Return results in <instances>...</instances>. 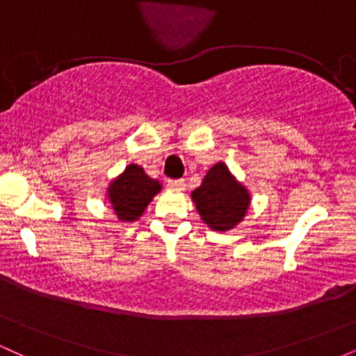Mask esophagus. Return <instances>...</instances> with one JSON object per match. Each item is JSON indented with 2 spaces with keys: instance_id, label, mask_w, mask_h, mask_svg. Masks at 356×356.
Wrapping results in <instances>:
<instances>
[{
  "instance_id": "1",
  "label": "esophagus",
  "mask_w": 356,
  "mask_h": 356,
  "mask_svg": "<svg viewBox=\"0 0 356 356\" xmlns=\"http://www.w3.org/2000/svg\"><path fill=\"white\" fill-rule=\"evenodd\" d=\"M167 186H169L170 189L184 191V187H186V182H184V179H169V181H167Z\"/></svg>"
}]
</instances>
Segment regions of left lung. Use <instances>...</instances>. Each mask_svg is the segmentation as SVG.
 Here are the masks:
<instances>
[{"label": "left lung", "mask_w": 356, "mask_h": 356, "mask_svg": "<svg viewBox=\"0 0 356 356\" xmlns=\"http://www.w3.org/2000/svg\"><path fill=\"white\" fill-rule=\"evenodd\" d=\"M204 222L214 231L232 229L241 222L249 206V194L236 182L229 169L219 162L204 177L202 186L192 192Z\"/></svg>", "instance_id": "8db88e82"}]
</instances>
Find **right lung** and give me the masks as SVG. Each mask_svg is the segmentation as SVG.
<instances>
[{
  "mask_svg": "<svg viewBox=\"0 0 356 356\" xmlns=\"http://www.w3.org/2000/svg\"><path fill=\"white\" fill-rule=\"evenodd\" d=\"M159 191L161 184L150 179L142 167L130 164L108 187V197L118 219L137 220Z\"/></svg>",
  "mask_w": 356,
  "mask_h": 356,
  "instance_id": "1",
  "label": "right lung"
}]
</instances>
